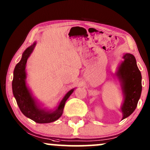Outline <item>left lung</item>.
<instances>
[{
	"instance_id": "8db88e82",
	"label": "left lung",
	"mask_w": 150,
	"mask_h": 150,
	"mask_svg": "<svg viewBox=\"0 0 150 150\" xmlns=\"http://www.w3.org/2000/svg\"><path fill=\"white\" fill-rule=\"evenodd\" d=\"M119 67L117 75L122 82L124 102L121 107L123 119L132 113L137 107L142 92V75L136 63L135 56L126 53Z\"/></svg>"
}]
</instances>
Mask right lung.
<instances>
[{"instance_id": "1", "label": "right lung", "mask_w": 150, "mask_h": 150, "mask_svg": "<svg viewBox=\"0 0 150 150\" xmlns=\"http://www.w3.org/2000/svg\"><path fill=\"white\" fill-rule=\"evenodd\" d=\"M36 43H34L33 45L25 50L22 54V59L15 66L12 83L13 92L20 111L25 116L33 120L36 123H49L55 121L62 116L65 101L73 92L74 89H71L65 94L56 111L53 112L45 111L44 110L38 108L35 101L32 98L25 84L26 63Z\"/></svg>"}]
</instances>
